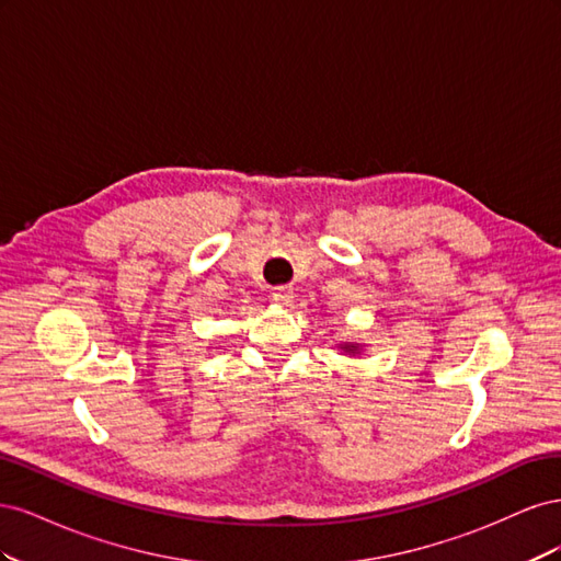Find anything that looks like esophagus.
Segmentation results:
<instances>
[{
	"mask_svg": "<svg viewBox=\"0 0 561 561\" xmlns=\"http://www.w3.org/2000/svg\"><path fill=\"white\" fill-rule=\"evenodd\" d=\"M293 297H295L293 287L278 285V287H274V290H271V299H274L276 304H290V301H293Z\"/></svg>",
	"mask_w": 561,
	"mask_h": 561,
	"instance_id": "esophagus-1",
	"label": "esophagus"
}]
</instances>
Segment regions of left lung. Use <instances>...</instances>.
Segmentation results:
<instances>
[{"mask_svg": "<svg viewBox=\"0 0 561 561\" xmlns=\"http://www.w3.org/2000/svg\"><path fill=\"white\" fill-rule=\"evenodd\" d=\"M342 348H344L346 353H358V351H360V346H358V344H348V342H346V344H342Z\"/></svg>", "mask_w": 561, "mask_h": 561, "instance_id": "obj_1", "label": "left lung"}]
</instances>
